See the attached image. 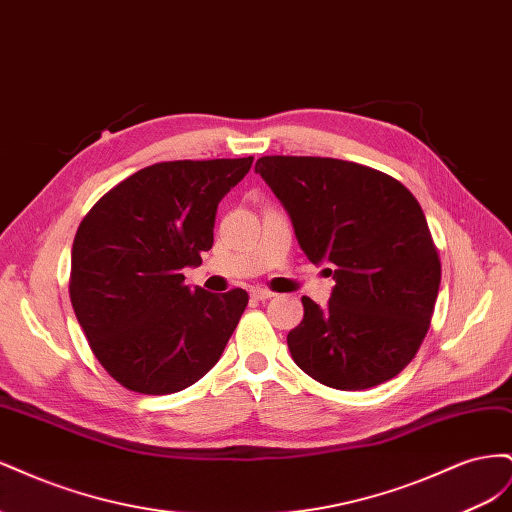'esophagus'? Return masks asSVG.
Segmentation results:
<instances>
[{"instance_id": "esophagus-1", "label": "esophagus", "mask_w": 512, "mask_h": 512, "mask_svg": "<svg viewBox=\"0 0 512 512\" xmlns=\"http://www.w3.org/2000/svg\"><path fill=\"white\" fill-rule=\"evenodd\" d=\"M250 294H252L254 299H258V301H267V299L275 297V294L271 290H267V288H252Z\"/></svg>"}]
</instances>
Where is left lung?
I'll return each instance as SVG.
<instances>
[{
	"instance_id": "1",
	"label": "left lung",
	"mask_w": 512,
	"mask_h": 512,
	"mask_svg": "<svg viewBox=\"0 0 512 512\" xmlns=\"http://www.w3.org/2000/svg\"><path fill=\"white\" fill-rule=\"evenodd\" d=\"M256 173L280 198L305 256L333 275L329 303L303 297L288 333L294 363L339 391L395 378L421 348L440 290V258L408 188L369 166L265 156Z\"/></svg>"
}]
</instances>
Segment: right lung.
Masks as SVG:
<instances>
[{"label": "right lung", "instance_id": "right-lung-1", "mask_svg": "<svg viewBox=\"0 0 512 512\" xmlns=\"http://www.w3.org/2000/svg\"><path fill=\"white\" fill-rule=\"evenodd\" d=\"M254 158L147 166L104 194L72 245L70 299L96 359L143 395L188 389L220 361L247 305L185 286L213 245L220 200Z\"/></svg>", "mask_w": 512, "mask_h": 512}]
</instances>
